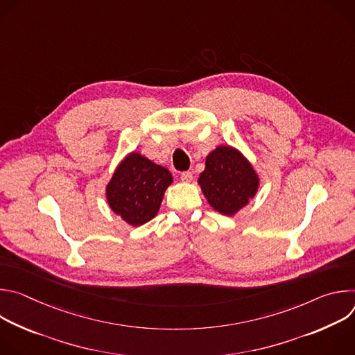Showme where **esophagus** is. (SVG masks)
Listing matches in <instances>:
<instances>
[{
	"label": "esophagus",
	"mask_w": 355,
	"mask_h": 355,
	"mask_svg": "<svg viewBox=\"0 0 355 355\" xmlns=\"http://www.w3.org/2000/svg\"><path fill=\"white\" fill-rule=\"evenodd\" d=\"M192 173L191 171H184V173H181V180L184 181V182H191L192 181Z\"/></svg>",
	"instance_id": "1"
}]
</instances>
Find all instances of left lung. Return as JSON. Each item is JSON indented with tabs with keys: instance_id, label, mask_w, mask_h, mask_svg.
I'll return each instance as SVG.
<instances>
[{
	"instance_id": "left-lung-1",
	"label": "left lung",
	"mask_w": 355,
	"mask_h": 355,
	"mask_svg": "<svg viewBox=\"0 0 355 355\" xmlns=\"http://www.w3.org/2000/svg\"><path fill=\"white\" fill-rule=\"evenodd\" d=\"M198 184L215 211L233 216L256 196L260 178L237 148L218 146L208 155Z\"/></svg>"
}]
</instances>
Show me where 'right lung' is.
Returning a JSON list of instances; mask_svg holds the SVG:
<instances>
[{"label": "right lung", "mask_w": 355, "mask_h": 355, "mask_svg": "<svg viewBox=\"0 0 355 355\" xmlns=\"http://www.w3.org/2000/svg\"><path fill=\"white\" fill-rule=\"evenodd\" d=\"M173 182L171 173L132 151L116 167L107 185L111 209L130 226H141L153 219L166 189Z\"/></svg>", "instance_id": "add662e5"}]
</instances>
